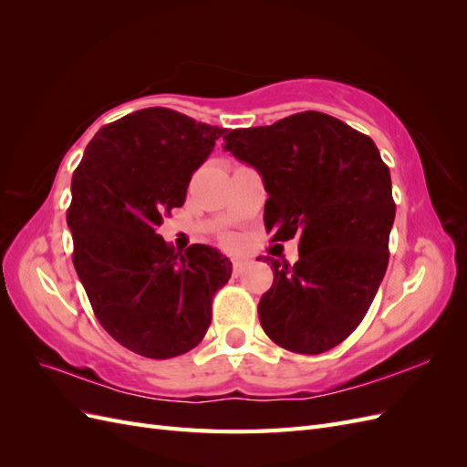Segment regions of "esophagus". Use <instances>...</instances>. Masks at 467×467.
Listing matches in <instances>:
<instances>
[{
	"label": "esophagus",
	"mask_w": 467,
	"mask_h": 467,
	"mask_svg": "<svg viewBox=\"0 0 467 467\" xmlns=\"http://www.w3.org/2000/svg\"><path fill=\"white\" fill-rule=\"evenodd\" d=\"M244 268H245V261H242V259H235L234 261V265H232V273H234V276H239L244 273Z\"/></svg>",
	"instance_id": "obj_1"
}]
</instances>
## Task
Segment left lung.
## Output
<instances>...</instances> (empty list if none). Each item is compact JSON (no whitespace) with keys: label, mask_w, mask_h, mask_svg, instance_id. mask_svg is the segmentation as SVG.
I'll use <instances>...</instances> for the list:
<instances>
[{"label":"left lung","mask_w":467,"mask_h":467,"mask_svg":"<svg viewBox=\"0 0 467 467\" xmlns=\"http://www.w3.org/2000/svg\"><path fill=\"white\" fill-rule=\"evenodd\" d=\"M223 150L263 177L271 242L298 237L300 259L271 261L259 319L273 341L319 355L355 331L389 261L391 177L372 138L317 110L228 130Z\"/></svg>","instance_id":"8db88e82"}]
</instances>
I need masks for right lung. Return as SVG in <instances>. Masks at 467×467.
<instances>
[{
  "label": "right lung",
  "instance_id": "obj_1",
  "mask_svg": "<svg viewBox=\"0 0 467 467\" xmlns=\"http://www.w3.org/2000/svg\"><path fill=\"white\" fill-rule=\"evenodd\" d=\"M223 134L150 107L103 126L74 171L66 218L76 273L103 329L136 355L173 358L199 345L232 276L216 249L175 253L155 232Z\"/></svg>",
  "mask_w": 467,
  "mask_h": 467
}]
</instances>
